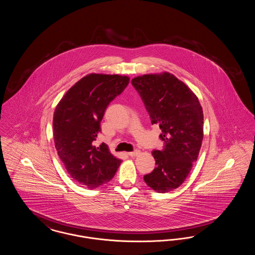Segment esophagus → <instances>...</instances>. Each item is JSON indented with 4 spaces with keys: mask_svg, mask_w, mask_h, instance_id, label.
I'll return each mask as SVG.
<instances>
[{
    "mask_svg": "<svg viewBox=\"0 0 255 255\" xmlns=\"http://www.w3.org/2000/svg\"><path fill=\"white\" fill-rule=\"evenodd\" d=\"M138 153H139L138 150H134L133 152H129V153H128V156H130V157H135L136 155H138Z\"/></svg>",
    "mask_w": 255,
    "mask_h": 255,
    "instance_id": "obj_1",
    "label": "esophagus"
}]
</instances>
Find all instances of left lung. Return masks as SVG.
Segmentation results:
<instances>
[{"instance_id":"8db88e82","label":"left lung","mask_w":255,"mask_h":255,"mask_svg":"<svg viewBox=\"0 0 255 255\" xmlns=\"http://www.w3.org/2000/svg\"><path fill=\"white\" fill-rule=\"evenodd\" d=\"M132 85L164 141L162 149L152 152L157 166L143 179L155 191L166 193L184 182L197 160L204 135L203 109L193 92L171 73L137 76Z\"/></svg>"}]
</instances>
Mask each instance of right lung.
Masks as SVG:
<instances>
[{
  "label": "right lung",
  "mask_w": 255,
  "mask_h": 255,
  "mask_svg": "<svg viewBox=\"0 0 255 255\" xmlns=\"http://www.w3.org/2000/svg\"><path fill=\"white\" fill-rule=\"evenodd\" d=\"M129 84L118 74H89L66 93L53 115L55 147L65 168L79 184L96 188L109 182L122 160L104 142L96 146L100 122L110 103Z\"/></svg>",
  "instance_id": "obj_1"
}]
</instances>
